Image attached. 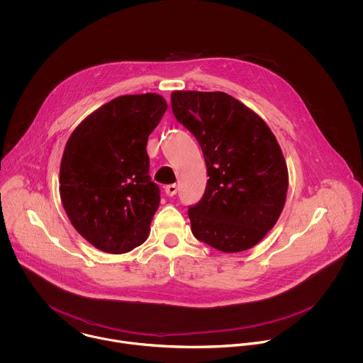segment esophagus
Wrapping results in <instances>:
<instances>
[{
	"label": "esophagus",
	"instance_id": "esophagus-1",
	"mask_svg": "<svg viewBox=\"0 0 363 363\" xmlns=\"http://www.w3.org/2000/svg\"><path fill=\"white\" fill-rule=\"evenodd\" d=\"M164 193H166L169 197H173V196L177 193V186H176V184H169V186H166Z\"/></svg>",
	"mask_w": 363,
	"mask_h": 363
}]
</instances>
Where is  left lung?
Returning <instances> with one entry per match:
<instances>
[{"label":"left lung","instance_id":"1","mask_svg":"<svg viewBox=\"0 0 363 363\" xmlns=\"http://www.w3.org/2000/svg\"><path fill=\"white\" fill-rule=\"evenodd\" d=\"M170 101L207 163L206 193L189 207L193 235L223 253L256 246L286 200L288 167L275 135L253 110L225 92L174 91Z\"/></svg>","mask_w":363,"mask_h":363}]
</instances>
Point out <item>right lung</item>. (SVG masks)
<instances>
[{"mask_svg": "<svg viewBox=\"0 0 363 363\" xmlns=\"http://www.w3.org/2000/svg\"><path fill=\"white\" fill-rule=\"evenodd\" d=\"M167 108L157 94L124 95L74 130L60 166V196L72 226L96 249L143 245L160 201L147 143Z\"/></svg>", "mask_w": 363, "mask_h": 363, "instance_id": "1", "label": "right lung"}]
</instances>
